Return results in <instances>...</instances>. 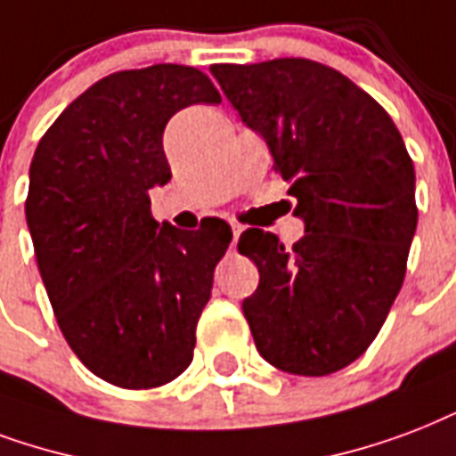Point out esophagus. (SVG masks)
Returning <instances> with one entry per match:
<instances>
[{
	"label": "esophagus",
	"instance_id": "esophagus-1",
	"mask_svg": "<svg viewBox=\"0 0 456 456\" xmlns=\"http://www.w3.org/2000/svg\"><path fill=\"white\" fill-rule=\"evenodd\" d=\"M239 236H241V224H232V246L239 241Z\"/></svg>",
	"mask_w": 456,
	"mask_h": 456
}]
</instances>
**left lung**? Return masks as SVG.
Instances as JSON below:
<instances>
[{
  "mask_svg": "<svg viewBox=\"0 0 456 456\" xmlns=\"http://www.w3.org/2000/svg\"><path fill=\"white\" fill-rule=\"evenodd\" d=\"M241 121L289 182L305 234L291 248L246 229L260 273L243 315L260 356L294 375H330L366 352L402 282L419 210L416 174L390 114L311 59L213 64Z\"/></svg>",
  "mask_w": 456,
  "mask_h": 456,
  "instance_id": "8db88e82",
  "label": "left lung"
}]
</instances>
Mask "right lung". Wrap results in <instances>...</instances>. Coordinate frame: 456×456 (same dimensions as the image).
<instances>
[{
	"label": "right lung",
	"mask_w": 456,
	"mask_h": 456,
	"mask_svg": "<svg viewBox=\"0 0 456 456\" xmlns=\"http://www.w3.org/2000/svg\"><path fill=\"white\" fill-rule=\"evenodd\" d=\"M222 102L193 66L155 64L90 86L30 162L26 220L59 330L88 370L151 390L193 359L196 325L232 227L159 224L148 191L172 179L162 134L174 114Z\"/></svg>",
	"instance_id": "right-lung-1"
}]
</instances>
